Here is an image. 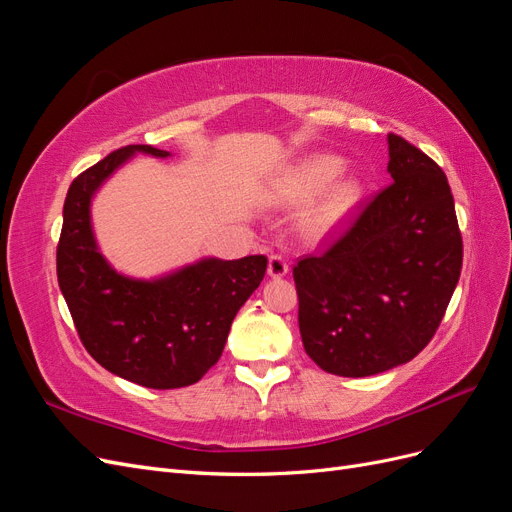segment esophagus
Instances as JSON below:
<instances>
[{"label":"esophagus","instance_id":"34e87169","mask_svg":"<svg viewBox=\"0 0 512 512\" xmlns=\"http://www.w3.org/2000/svg\"><path fill=\"white\" fill-rule=\"evenodd\" d=\"M267 273L273 277V280H280V277H284L288 273V262L282 254H273L269 256V267H267Z\"/></svg>","mask_w":512,"mask_h":512}]
</instances>
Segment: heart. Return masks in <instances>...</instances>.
I'll return each instance as SVG.
<instances>
[{"label": "heart", "instance_id": "b5f03b06", "mask_svg": "<svg viewBox=\"0 0 512 512\" xmlns=\"http://www.w3.org/2000/svg\"><path fill=\"white\" fill-rule=\"evenodd\" d=\"M344 160L329 153H316L294 164L284 177L273 185L271 196L280 203H316L305 213L303 226L314 235H324L344 224L361 200V183L354 177H337L342 173Z\"/></svg>", "mask_w": 512, "mask_h": 512}]
</instances>
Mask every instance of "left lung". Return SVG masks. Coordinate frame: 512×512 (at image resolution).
Masks as SVG:
<instances>
[{
    "instance_id": "1",
    "label": "left lung",
    "mask_w": 512,
    "mask_h": 512,
    "mask_svg": "<svg viewBox=\"0 0 512 512\" xmlns=\"http://www.w3.org/2000/svg\"><path fill=\"white\" fill-rule=\"evenodd\" d=\"M382 190L327 252L294 267L299 329L320 369L365 378L404 365L440 327L463 243L442 168L397 134Z\"/></svg>"
}]
</instances>
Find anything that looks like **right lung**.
<instances>
[{"label": "right lung", "instance_id": "obj_1", "mask_svg": "<svg viewBox=\"0 0 512 512\" xmlns=\"http://www.w3.org/2000/svg\"><path fill=\"white\" fill-rule=\"evenodd\" d=\"M138 153L173 156L151 145H128L72 181L57 280L83 346L104 369L147 389H179L220 361L232 320L265 277L267 256H205L149 280L117 271L100 252L91 203Z\"/></svg>", "mask_w": 512, "mask_h": 512}]
</instances>
